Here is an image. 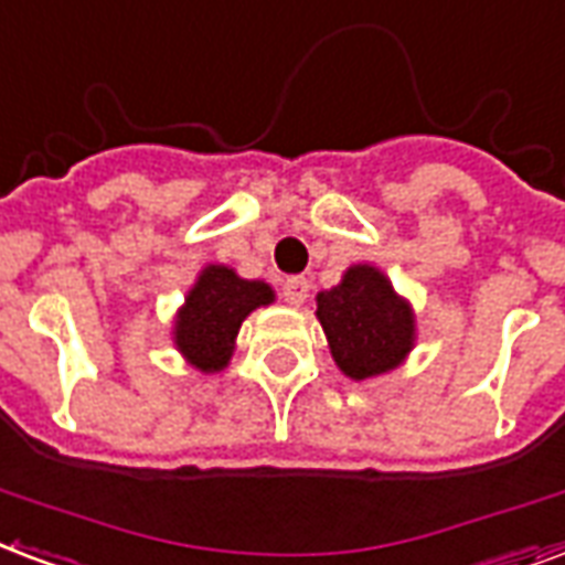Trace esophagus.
Instances as JSON below:
<instances>
[{"mask_svg": "<svg viewBox=\"0 0 565 565\" xmlns=\"http://www.w3.org/2000/svg\"><path fill=\"white\" fill-rule=\"evenodd\" d=\"M282 298H286V303H291V307H300V303L309 298V279L288 277L286 282H282Z\"/></svg>", "mask_w": 565, "mask_h": 565, "instance_id": "34e87169", "label": "esophagus"}]
</instances>
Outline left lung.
<instances>
[{"label":"left lung","mask_w":565,"mask_h":565,"mask_svg":"<svg viewBox=\"0 0 565 565\" xmlns=\"http://www.w3.org/2000/svg\"><path fill=\"white\" fill-rule=\"evenodd\" d=\"M316 303L330 354L348 379L384 375L414 348V309L398 298L379 267L351 265L339 286L318 291Z\"/></svg>","instance_id":"8db88e82"}]
</instances>
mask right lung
Masks as SVG:
<instances>
[{
  "label": "right lung",
  "instance_id": "add662e5",
  "mask_svg": "<svg viewBox=\"0 0 565 565\" xmlns=\"http://www.w3.org/2000/svg\"><path fill=\"white\" fill-rule=\"evenodd\" d=\"M267 303H274V288L267 282L241 279L226 265H207L178 309L175 348L199 372H220L232 360L244 318Z\"/></svg>",
  "mask_w": 565,
  "mask_h": 565
}]
</instances>
